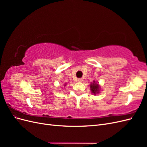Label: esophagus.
Masks as SVG:
<instances>
[{"instance_id": "1", "label": "esophagus", "mask_w": 147, "mask_h": 147, "mask_svg": "<svg viewBox=\"0 0 147 147\" xmlns=\"http://www.w3.org/2000/svg\"><path fill=\"white\" fill-rule=\"evenodd\" d=\"M82 81H83V80H82V78H78V82H82Z\"/></svg>"}]
</instances>
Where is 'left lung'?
I'll use <instances>...</instances> for the list:
<instances>
[{
    "instance_id": "8db88e82",
    "label": "left lung",
    "mask_w": 147,
    "mask_h": 147,
    "mask_svg": "<svg viewBox=\"0 0 147 147\" xmlns=\"http://www.w3.org/2000/svg\"><path fill=\"white\" fill-rule=\"evenodd\" d=\"M91 90L92 93H94V94H97V93H99V85L97 83H95V81L93 82L90 85Z\"/></svg>"
}]
</instances>
